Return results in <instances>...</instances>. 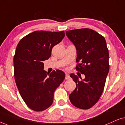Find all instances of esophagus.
I'll return each instance as SVG.
<instances>
[{"label":"esophagus","mask_w":125,"mask_h":125,"mask_svg":"<svg viewBox=\"0 0 125 125\" xmlns=\"http://www.w3.org/2000/svg\"><path fill=\"white\" fill-rule=\"evenodd\" d=\"M70 78V75L67 74V73H66V76H65V79H69Z\"/></svg>","instance_id":"esophagus-1"}]
</instances>
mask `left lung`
<instances>
[{
    "mask_svg": "<svg viewBox=\"0 0 125 125\" xmlns=\"http://www.w3.org/2000/svg\"><path fill=\"white\" fill-rule=\"evenodd\" d=\"M66 34L76 49L75 69L85 76L80 81L76 75L70 74L76 88L70 94L69 99L79 109H90L100 98L109 73V55L106 40L90 29L66 31Z\"/></svg>",
    "mask_w": 125,
    "mask_h": 125,
    "instance_id": "left-lung-1",
    "label": "left lung"
}]
</instances>
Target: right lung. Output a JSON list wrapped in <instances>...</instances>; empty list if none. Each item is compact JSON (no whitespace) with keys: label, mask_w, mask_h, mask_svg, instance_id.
Instances as JSON below:
<instances>
[{"label":"right lung","mask_w":125,"mask_h":125,"mask_svg":"<svg viewBox=\"0 0 125 125\" xmlns=\"http://www.w3.org/2000/svg\"><path fill=\"white\" fill-rule=\"evenodd\" d=\"M64 31H35L18 43L14 56V76L23 101L32 110L41 111L51 106L54 93L65 78L63 71L50 74L43 70V61L51 55L53 47L61 42Z\"/></svg>","instance_id":"1"}]
</instances>
